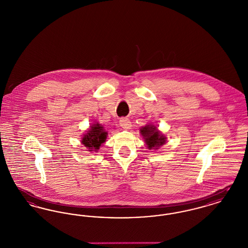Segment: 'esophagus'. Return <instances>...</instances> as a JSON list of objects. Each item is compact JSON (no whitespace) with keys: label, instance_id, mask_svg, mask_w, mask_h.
Masks as SVG:
<instances>
[{"label":"esophagus","instance_id":"obj_1","mask_svg":"<svg viewBox=\"0 0 248 248\" xmlns=\"http://www.w3.org/2000/svg\"><path fill=\"white\" fill-rule=\"evenodd\" d=\"M120 125L125 130L130 129V127L132 126L129 119L127 118L120 119Z\"/></svg>","mask_w":248,"mask_h":248}]
</instances>
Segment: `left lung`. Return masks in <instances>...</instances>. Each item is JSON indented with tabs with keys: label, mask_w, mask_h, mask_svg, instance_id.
Here are the masks:
<instances>
[{
	"label": "left lung",
	"mask_w": 248,
	"mask_h": 248,
	"mask_svg": "<svg viewBox=\"0 0 248 248\" xmlns=\"http://www.w3.org/2000/svg\"><path fill=\"white\" fill-rule=\"evenodd\" d=\"M142 138L149 150H157L165 144L166 138L154 124H147L140 128Z\"/></svg>",
	"instance_id": "left-lung-1"
}]
</instances>
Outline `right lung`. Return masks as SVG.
<instances>
[{
	"instance_id": "obj_1",
	"label": "right lung",
	"mask_w": 248,
	"mask_h": 248,
	"mask_svg": "<svg viewBox=\"0 0 248 248\" xmlns=\"http://www.w3.org/2000/svg\"><path fill=\"white\" fill-rule=\"evenodd\" d=\"M106 130L100 124H94L89 130L83 135L82 143L89 152H97L100 146L106 141Z\"/></svg>"
}]
</instances>
